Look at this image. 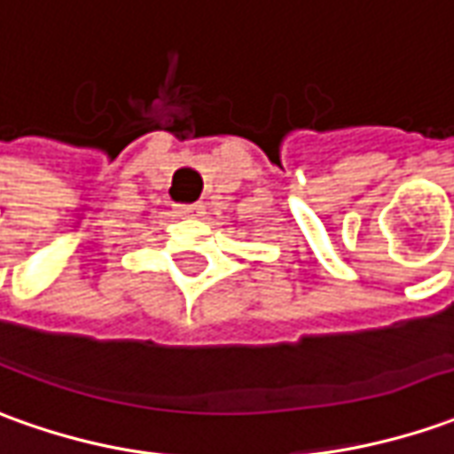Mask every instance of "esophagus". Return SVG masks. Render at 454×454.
<instances>
[{
  "label": "esophagus",
  "mask_w": 454,
  "mask_h": 454,
  "mask_svg": "<svg viewBox=\"0 0 454 454\" xmlns=\"http://www.w3.org/2000/svg\"><path fill=\"white\" fill-rule=\"evenodd\" d=\"M176 214L184 215V218H199L203 215L201 203H188V206H176Z\"/></svg>",
  "instance_id": "obj_1"
}]
</instances>
